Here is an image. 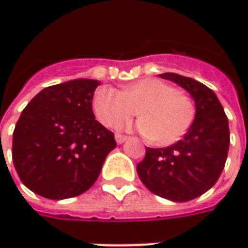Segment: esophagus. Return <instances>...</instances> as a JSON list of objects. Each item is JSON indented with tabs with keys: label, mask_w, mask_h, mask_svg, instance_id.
Returning a JSON list of instances; mask_svg holds the SVG:
<instances>
[{
	"label": "esophagus",
	"mask_w": 248,
	"mask_h": 248,
	"mask_svg": "<svg viewBox=\"0 0 248 248\" xmlns=\"http://www.w3.org/2000/svg\"><path fill=\"white\" fill-rule=\"evenodd\" d=\"M127 137H125V135H121V134H116V142H117V143H123V142H125V140H127Z\"/></svg>",
	"instance_id": "obj_1"
}]
</instances>
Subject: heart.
<instances>
[{
	"label": "heart",
	"instance_id": "b5f03b06",
	"mask_svg": "<svg viewBox=\"0 0 248 248\" xmlns=\"http://www.w3.org/2000/svg\"><path fill=\"white\" fill-rule=\"evenodd\" d=\"M95 117L105 127L143 116L137 128L160 146H168L182 138L195 120V103L171 84L158 78H140L124 91L100 87L92 99Z\"/></svg>",
	"mask_w": 248,
	"mask_h": 248
}]
</instances>
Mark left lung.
Returning <instances> with one entry per match:
<instances>
[{"label": "left lung", "mask_w": 248, "mask_h": 248, "mask_svg": "<svg viewBox=\"0 0 248 248\" xmlns=\"http://www.w3.org/2000/svg\"><path fill=\"white\" fill-rule=\"evenodd\" d=\"M160 77L192 95L196 116L184 139L168 148H146L137 172L152 193L182 203L205 193L221 175L231 142L228 117L214 91L204 84L175 73Z\"/></svg>", "instance_id": "1"}]
</instances>
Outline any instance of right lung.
<instances>
[{"label": "right lung", "mask_w": 248, "mask_h": 248, "mask_svg": "<svg viewBox=\"0 0 248 248\" xmlns=\"http://www.w3.org/2000/svg\"><path fill=\"white\" fill-rule=\"evenodd\" d=\"M99 84L77 78L51 85L24 108L14 131L12 160L31 192L63 200L87 192L98 179L117 145L92 111Z\"/></svg>", "instance_id": "1"}]
</instances>
